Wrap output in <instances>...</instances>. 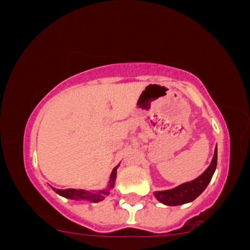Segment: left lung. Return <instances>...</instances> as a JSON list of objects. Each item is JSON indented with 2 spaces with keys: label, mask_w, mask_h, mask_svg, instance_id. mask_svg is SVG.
I'll return each mask as SVG.
<instances>
[{
  "label": "left lung",
  "mask_w": 250,
  "mask_h": 250,
  "mask_svg": "<svg viewBox=\"0 0 250 250\" xmlns=\"http://www.w3.org/2000/svg\"><path fill=\"white\" fill-rule=\"evenodd\" d=\"M216 165L217 147L215 148L213 160H211L209 167L197 179L190 181V182L182 183V185L177 186L176 188L168 189V190L155 191L154 196L156 197V200L159 202H161L166 206H181L185 205V203L193 202L207 188L215 170H216Z\"/></svg>",
  "instance_id": "1"
}]
</instances>
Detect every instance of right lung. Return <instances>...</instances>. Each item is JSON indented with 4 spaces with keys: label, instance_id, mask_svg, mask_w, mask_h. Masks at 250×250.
<instances>
[{
    "label": "right lung",
    "instance_id": "obj_1",
    "mask_svg": "<svg viewBox=\"0 0 250 250\" xmlns=\"http://www.w3.org/2000/svg\"><path fill=\"white\" fill-rule=\"evenodd\" d=\"M120 163L116 166L115 168L111 171L110 177H109L107 187L100 189V190H84V189H56L53 188V190L60 195V196L65 197V199L70 200H76V201H89V202H101L105 199V196H108L110 194V190L115 186L116 181V174H117V168H119Z\"/></svg>",
    "mask_w": 250,
    "mask_h": 250
}]
</instances>
